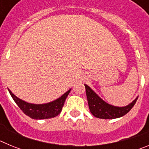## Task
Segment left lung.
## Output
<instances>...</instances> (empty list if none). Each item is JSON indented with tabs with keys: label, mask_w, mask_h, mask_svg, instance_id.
I'll return each instance as SVG.
<instances>
[{
	"label": "left lung",
	"mask_w": 149,
	"mask_h": 149,
	"mask_svg": "<svg viewBox=\"0 0 149 149\" xmlns=\"http://www.w3.org/2000/svg\"><path fill=\"white\" fill-rule=\"evenodd\" d=\"M84 86L86 88V98L91 113L99 119H113L123 116L132 109L138 98L136 97L132 102L125 107L113 106L104 101L88 85L84 84Z\"/></svg>",
	"instance_id": "obj_1"
}]
</instances>
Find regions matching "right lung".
<instances>
[{"label": "right lung", "mask_w": 149, "mask_h": 149, "mask_svg": "<svg viewBox=\"0 0 149 149\" xmlns=\"http://www.w3.org/2000/svg\"><path fill=\"white\" fill-rule=\"evenodd\" d=\"M8 91L16 104L26 115L33 119H46L54 118L60 113L71 89L54 101L39 104L28 103L15 96L10 89H8Z\"/></svg>", "instance_id": "add662e5"}]
</instances>
